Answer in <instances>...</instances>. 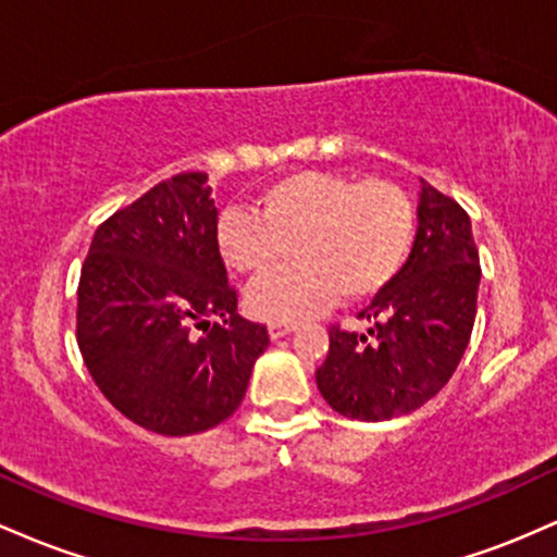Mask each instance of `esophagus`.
I'll list each match as a JSON object with an SVG mask.
<instances>
[{
    "label": "esophagus",
    "instance_id": "esophagus-1",
    "mask_svg": "<svg viewBox=\"0 0 557 557\" xmlns=\"http://www.w3.org/2000/svg\"><path fill=\"white\" fill-rule=\"evenodd\" d=\"M293 330H296V322H287V319H272L270 322V335L274 337V341L287 335V332H293Z\"/></svg>",
    "mask_w": 557,
    "mask_h": 557
}]
</instances>
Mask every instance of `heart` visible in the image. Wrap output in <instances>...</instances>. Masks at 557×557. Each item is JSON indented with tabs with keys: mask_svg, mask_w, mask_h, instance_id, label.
<instances>
[{
	"mask_svg": "<svg viewBox=\"0 0 557 557\" xmlns=\"http://www.w3.org/2000/svg\"><path fill=\"white\" fill-rule=\"evenodd\" d=\"M413 198L393 181H356L298 170L267 185L253 209L230 207L216 220V251L233 272L261 277L246 306L264 319H293L345 300L380 296L398 280L417 243Z\"/></svg>",
	"mask_w": 557,
	"mask_h": 557,
	"instance_id": "obj_1",
	"label": "heart"
}]
</instances>
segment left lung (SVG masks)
<instances>
[{"instance_id":"left-lung-1","label":"left lung","mask_w":557,"mask_h":557,"mask_svg":"<svg viewBox=\"0 0 557 557\" xmlns=\"http://www.w3.org/2000/svg\"><path fill=\"white\" fill-rule=\"evenodd\" d=\"M479 277L482 267L469 214L456 198L424 183L411 259L359 314L372 327H330L317 387L332 411L385 421L434 398L469 345Z\"/></svg>"}]
</instances>
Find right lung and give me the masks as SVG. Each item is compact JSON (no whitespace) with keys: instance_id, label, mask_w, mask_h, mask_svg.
<instances>
[{"instance_id":"right-lung-1","label":"right lung","mask_w":557,"mask_h":557,"mask_svg":"<svg viewBox=\"0 0 557 557\" xmlns=\"http://www.w3.org/2000/svg\"><path fill=\"white\" fill-rule=\"evenodd\" d=\"M207 172L157 183L96 227L78 283L75 337L88 374L133 424L196 434L233 417L264 324L238 317L216 251Z\"/></svg>"}]
</instances>
